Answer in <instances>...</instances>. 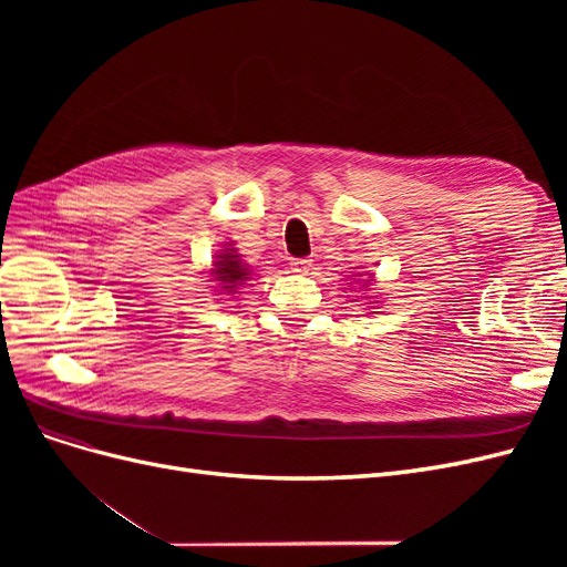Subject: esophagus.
Returning a JSON list of instances; mask_svg holds the SVG:
<instances>
[{
  "mask_svg": "<svg viewBox=\"0 0 567 567\" xmlns=\"http://www.w3.org/2000/svg\"><path fill=\"white\" fill-rule=\"evenodd\" d=\"M290 265H293V271L307 274V271H310V267H312V260H305V257H300V260H293Z\"/></svg>",
  "mask_w": 567,
  "mask_h": 567,
  "instance_id": "34e87169",
  "label": "esophagus"
}]
</instances>
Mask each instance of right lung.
<instances>
[{
	"label": "right lung",
	"instance_id": "obj_1",
	"mask_svg": "<svg viewBox=\"0 0 567 567\" xmlns=\"http://www.w3.org/2000/svg\"><path fill=\"white\" fill-rule=\"evenodd\" d=\"M219 260L215 262V281H219L221 290H231V293H236V288L241 286L244 281L250 279V269L238 260V255L234 248H227L221 255H217Z\"/></svg>",
	"mask_w": 567,
	"mask_h": 567
}]
</instances>
